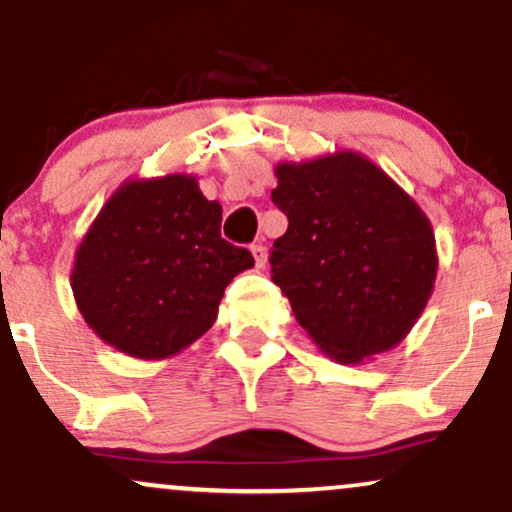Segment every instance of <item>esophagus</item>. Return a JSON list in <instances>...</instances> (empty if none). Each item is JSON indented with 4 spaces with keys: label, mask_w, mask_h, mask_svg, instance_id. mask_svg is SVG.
<instances>
[{
    "label": "esophagus",
    "mask_w": 512,
    "mask_h": 512,
    "mask_svg": "<svg viewBox=\"0 0 512 512\" xmlns=\"http://www.w3.org/2000/svg\"><path fill=\"white\" fill-rule=\"evenodd\" d=\"M250 250H252V257H255V264L262 269L264 264H267V248H264L262 243H255Z\"/></svg>",
    "instance_id": "1"
}]
</instances>
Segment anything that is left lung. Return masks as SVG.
<instances>
[{"mask_svg": "<svg viewBox=\"0 0 512 512\" xmlns=\"http://www.w3.org/2000/svg\"><path fill=\"white\" fill-rule=\"evenodd\" d=\"M289 228L274 240L272 281L298 325L339 363L390 351L424 313L438 272L419 204L358 151L274 168Z\"/></svg>", "mask_w": 512, "mask_h": 512, "instance_id": "1", "label": "left lung"}]
</instances>
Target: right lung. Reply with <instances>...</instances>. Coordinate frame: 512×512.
Segmentation results:
<instances>
[{
  "label": "right lung",
  "mask_w": 512,
  "mask_h": 512,
  "mask_svg": "<svg viewBox=\"0 0 512 512\" xmlns=\"http://www.w3.org/2000/svg\"><path fill=\"white\" fill-rule=\"evenodd\" d=\"M250 250L221 238V204L195 175L125 180L76 248L79 313L122 354L161 361L214 325L223 291Z\"/></svg>",
  "instance_id": "obj_1"
}]
</instances>
